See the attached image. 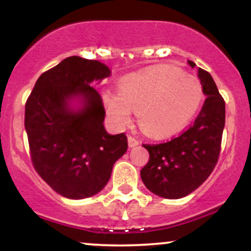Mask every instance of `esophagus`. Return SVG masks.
<instances>
[{
	"instance_id": "esophagus-1",
	"label": "esophagus",
	"mask_w": 251,
	"mask_h": 251,
	"mask_svg": "<svg viewBox=\"0 0 251 251\" xmlns=\"http://www.w3.org/2000/svg\"><path fill=\"white\" fill-rule=\"evenodd\" d=\"M127 140H128V146H129V148H131V149H132V148H135V146L139 145V140H137V139H135V138L131 137V135H128Z\"/></svg>"
}]
</instances>
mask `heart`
Here are the masks:
<instances>
[{"mask_svg": "<svg viewBox=\"0 0 251 251\" xmlns=\"http://www.w3.org/2000/svg\"><path fill=\"white\" fill-rule=\"evenodd\" d=\"M203 98V87L197 77L160 66L125 79L119 86V94L106 93L103 102L117 127H125L131 122L132 111H135L146 133L163 137L188 125Z\"/></svg>", "mask_w": 251, "mask_h": 251, "instance_id": "1", "label": "heart"}]
</instances>
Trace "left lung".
Wrapping results in <instances>:
<instances>
[{
    "mask_svg": "<svg viewBox=\"0 0 251 251\" xmlns=\"http://www.w3.org/2000/svg\"><path fill=\"white\" fill-rule=\"evenodd\" d=\"M192 68L196 63L188 61ZM206 99L189 129L177 138L160 144L143 145L150 160L140 171L143 183L152 194L178 200L194 192L209 177L217 164L223 128L226 102L206 71L198 70Z\"/></svg>",
    "mask_w": 251,
    "mask_h": 251,
    "instance_id": "left-lung-1",
    "label": "left lung"
}]
</instances>
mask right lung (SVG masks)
<instances>
[{
    "label": "right lung",
    "mask_w": 251,
    "mask_h": 251,
    "mask_svg": "<svg viewBox=\"0 0 251 251\" xmlns=\"http://www.w3.org/2000/svg\"><path fill=\"white\" fill-rule=\"evenodd\" d=\"M111 75L97 60L70 56L40 75L25 112L34 168L48 185L70 200L105 188L114 163L127 151V137L109 134L105 108L92 87Z\"/></svg>",
    "instance_id": "obj_1"
}]
</instances>
